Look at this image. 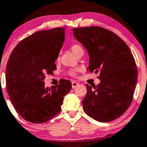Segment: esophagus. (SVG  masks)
<instances>
[{
    "instance_id": "esophagus-1",
    "label": "esophagus",
    "mask_w": 147,
    "mask_h": 147,
    "mask_svg": "<svg viewBox=\"0 0 147 147\" xmlns=\"http://www.w3.org/2000/svg\"><path fill=\"white\" fill-rule=\"evenodd\" d=\"M78 85H79L78 82H75V81L72 82V88H75V87H77V86H78Z\"/></svg>"
}]
</instances>
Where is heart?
Segmentation results:
<instances>
[{"instance_id":"heart-1","label":"heart","mask_w":147,"mask_h":147,"mask_svg":"<svg viewBox=\"0 0 147 147\" xmlns=\"http://www.w3.org/2000/svg\"><path fill=\"white\" fill-rule=\"evenodd\" d=\"M70 49H71V51H72V52L73 53L75 56H77L80 51H84L83 48H82V47L78 44L72 45V46H71ZM76 71H77L76 70H68L67 71V74L68 75H70V76H75V75H76Z\"/></svg>"}]
</instances>
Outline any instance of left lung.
<instances>
[{
  "label": "left lung",
  "mask_w": 147,
  "mask_h": 147,
  "mask_svg": "<svg viewBox=\"0 0 147 147\" xmlns=\"http://www.w3.org/2000/svg\"><path fill=\"white\" fill-rule=\"evenodd\" d=\"M72 31L88 51V70L99 72L100 80L97 86L86 85L84 110L99 122L115 120L128 109L136 87L138 70L131 51L118 35L102 27L74 28Z\"/></svg>",
  "instance_id": "1"
}]
</instances>
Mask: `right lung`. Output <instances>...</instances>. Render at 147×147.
Wrapping results in <instances>:
<instances>
[{"mask_svg": "<svg viewBox=\"0 0 147 147\" xmlns=\"http://www.w3.org/2000/svg\"><path fill=\"white\" fill-rule=\"evenodd\" d=\"M65 40V28L35 32L22 40L12 51L6 66V86L17 112L27 121L42 123L61 109L64 96L70 91V81L45 88L46 73L56 69L55 61Z\"/></svg>", "mask_w": 147, "mask_h": 147, "instance_id": "1", "label": "right lung"}]
</instances>
